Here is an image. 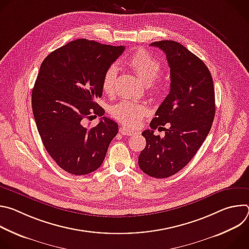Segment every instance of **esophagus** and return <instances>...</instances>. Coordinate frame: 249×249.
Instances as JSON below:
<instances>
[{"mask_svg":"<svg viewBox=\"0 0 249 249\" xmlns=\"http://www.w3.org/2000/svg\"><path fill=\"white\" fill-rule=\"evenodd\" d=\"M119 132L123 135V136H133L136 134L135 131L131 130V129H128L127 127H124V126H121L119 128Z\"/></svg>","mask_w":249,"mask_h":249,"instance_id":"esophagus-1","label":"esophagus"}]
</instances>
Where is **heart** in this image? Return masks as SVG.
Here are the masks:
<instances>
[{
  "mask_svg": "<svg viewBox=\"0 0 249 249\" xmlns=\"http://www.w3.org/2000/svg\"><path fill=\"white\" fill-rule=\"evenodd\" d=\"M127 65L138 75V77L146 85L151 84L159 77L161 71L160 62L145 50H137L127 60ZM117 82V68L115 65L109 66L103 74L102 78V89L103 91L112 95L116 89ZM154 92H160V87L154 86ZM148 108L145 104L135 102L132 100H122L115 104L112 109V116L128 127L137 126L142 118L147 113Z\"/></svg>",
  "mask_w": 249,
  "mask_h": 249,
  "instance_id": "b5f03b06",
  "label": "heart"
}]
</instances>
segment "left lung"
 Segmentation results:
<instances>
[{"mask_svg":"<svg viewBox=\"0 0 249 249\" xmlns=\"http://www.w3.org/2000/svg\"><path fill=\"white\" fill-rule=\"evenodd\" d=\"M151 46L166 55L170 91L151 121V129L142 133L147 145L138 162L146 174L165 178L192 160L208 136L216 112L215 89L208 67L183 45L161 40ZM165 124V137L156 136L153 131Z\"/></svg>","mask_w":249,"mask_h":249,"instance_id":"8db88e82","label":"left lung"}]
</instances>
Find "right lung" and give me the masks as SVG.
Here are the masks:
<instances>
[{"label": "right lung", "mask_w": 249, "mask_h": 249, "mask_svg": "<svg viewBox=\"0 0 249 249\" xmlns=\"http://www.w3.org/2000/svg\"><path fill=\"white\" fill-rule=\"evenodd\" d=\"M125 46L77 39L51 52L42 62L31 94L33 116L42 143L56 163L74 175L96 170L118 125L94 99L102 96V78ZM102 116L94 127L85 119Z\"/></svg>", "instance_id": "obj_1"}]
</instances>
